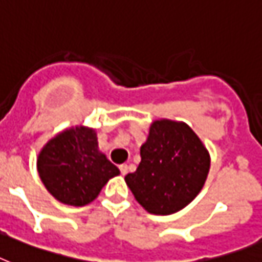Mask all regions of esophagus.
I'll return each mask as SVG.
<instances>
[{"label":"esophagus","instance_id":"obj_1","mask_svg":"<svg viewBox=\"0 0 262 262\" xmlns=\"http://www.w3.org/2000/svg\"><path fill=\"white\" fill-rule=\"evenodd\" d=\"M120 171H121V173H122V175H126L127 171H129V168H127L126 164H121L120 165Z\"/></svg>","mask_w":262,"mask_h":262}]
</instances>
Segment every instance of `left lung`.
Listing matches in <instances>:
<instances>
[{
    "label": "left lung",
    "instance_id": "obj_1",
    "mask_svg": "<svg viewBox=\"0 0 262 262\" xmlns=\"http://www.w3.org/2000/svg\"><path fill=\"white\" fill-rule=\"evenodd\" d=\"M140 155L137 171L125 180L136 201L156 215L186 207L202 190L210 169L208 152L183 122L155 121Z\"/></svg>",
    "mask_w": 262,
    "mask_h": 262
}]
</instances>
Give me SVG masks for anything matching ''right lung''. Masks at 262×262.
I'll return each mask as SVG.
<instances>
[{
    "instance_id": "1",
    "label": "right lung",
    "mask_w": 262,
    "mask_h": 262,
    "mask_svg": "<svg viewBox=\"0 0 262 262\" xmlns=\"http://www.w3.org/2000/svg\"><path fill=\"white\" fill-rule=\"evenodd\" d=\"M37 169L44 186L59 202L84 206L120 173L105 155L98 152L93 129L72 127L47 144L39 155Z\"/></svg>"
}]
</instances>
